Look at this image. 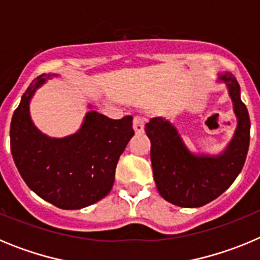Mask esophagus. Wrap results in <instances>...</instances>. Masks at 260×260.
<instances>
[{
  "instance_id": "obj_1",
  "label": "esophagus",
  "mask_w": 260,
  "mask_h": 260,
  "mask_svg": "<svg viewBox=\"0 0 260 260\" xmlns=\"http://www.w3.org/2000/svg\"><path fill=\"white\" fill-rule=\"evenodd\" d=\"M144 122H146V119L141 116L134 117V121H133V127H134L135 133L137 134H141V133L144 132Z\"/></svg>"
}]
</instances>
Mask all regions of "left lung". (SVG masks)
<instances>
[{"instance_id":"8db88e82","label":"left lung","mask_w":260,"mask_h":260,"mask_svg":"<svg viewBox=\"0 0 260 260\" xmlns=\"http://www.w3.org/2000/svg\"><path fill=\"white\" fill-rule=\"evenodd\" d=\"M233 102L238 126L228 148L219 156L192 155L171 122L161 117L146 123L151 162L158 194L185 208L202 207L222 194L242 171L250 143V117L234 75H220Z\"/></svg>"}]
</instances>
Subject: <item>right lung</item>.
I'll return each instance as SVG.
<instances>
[{
	"mask_svg": "<svg viewBox=\"0 0 260 260\" xmlns=\"http://www.w3.org/2000/svg\"><path fill=\"white\" fill-rule=\"evenodd\" d=\"M47 78L41 75L29 84L14 112L11 155L24 182L40 198L62 210H79L113 187L118 158L134 135L133 116L112 119L91 110L77 134L52 139L29 117V100Z\"/></svg>",
	"mask_w": 260,
	"mask_h": 260,
	"instance_id": "right-lung-1",
	"label": "right lung"
}]
</instances>
